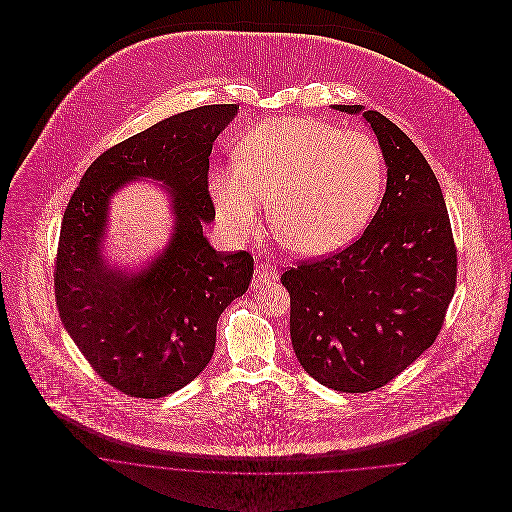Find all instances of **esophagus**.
<instances>
[{
	"label": "esophagus",
	"instance_id": "obj_1",
	"mask_svg": "<svg viewBox=\"0 0 512 512\" xmlns=\"http://www.w3.org/2000/svg\"><path fill=\"white\" fill-rule=\"evenodd\" d=\"M272 280H278V272L274 270V266H270V264H256L254 282L256 284H266V282H272Z\"/></svg>",
	"mask_w": 512,
	"mask_h": 512
}]
</instances>
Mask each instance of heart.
Here are the masks:
<instances>
[{"instance_id": "heart-1", "label": "heart", "mask_w": 512, "mask_h": 512, "mask_svg": "<svg viewBox=\"0 0 512 512\" xmlns=\"http://www.w3.org/2000/svg\"><path fill=\"white\" fill-rule=\"evenodd\" d=\"M238 163L211 175V195L230 230L250 234L270 199L280 236L303 254L349 244L372 217L386 165L365 132L315 118H276L248 130Z\"/></svg>"}]
</instances>
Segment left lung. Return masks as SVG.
<instances>
[{"label": "left lung", "mask_w": 512, "mask_h": 512, "mask_svg": "<svg viewBox=\"0 0 512 512\" xmlns=\"http://www.w3.org/2000/svg\"><path fill=\"white\" fill-rule=\"evenodd\" d=\"M363 116L388 165L376 215L353 244L282 274L299 365L351 394L388 384L436 341L457 282V248L430 163L386 116Z\"/></svg>", "instance_id": "1"}]
</instances>
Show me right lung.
<instances>
[{"instance_id": "obj_1", "label": "right lung", "mask_w": 512, "mask_h": 512, "mask_svg": "<svg viewBox=\"0 0 512 512\" xmlns=\"http://www.w3.org/2000/svg\"><path fill=\"white\" fill-rule=\"evenodd\" d=\"M236 110L193 108L106 149L67 205L55 260L59 315L98 376L128 396L161 398L197 378L215 353L220 313L252 282L248 252H217L203 234L215 219L209 155ZM140 176L168 185L176 230L146 271L126 275L99 248L111 193Z\"/></svg>"}]
</instances>
